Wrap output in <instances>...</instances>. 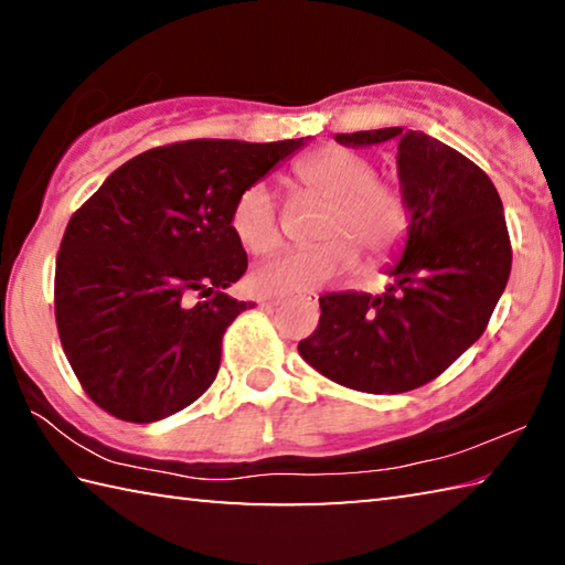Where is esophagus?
Listing matches in <instances>:
<instances>
[{"label":"esophagus","mask_w":565,"mask_h":565,"mask_svg":"<svg viewBox=\"0 0 565 565\" xmlns=\"http://www.w3.org/2000/svg\"><path fill=\"white\" fill-rule=\"evenodd\" d=\"M284 303V299H266V301H262V306H266V309H274V306H281Z\"/></svg>","instance_id":"esophagus-1"}]
</instances>
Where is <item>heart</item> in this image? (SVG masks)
Returning <instances> with one entry per match:
<instances>
[{
  "label": "heart",
  "mask_w": 565,
  "mask_h": 565,
  "mask_svg": "<svg viewBox=\"0 0 565 565\" xmlns=\"http://www.w3.org/2000/svg\"><path fill=\"white\" fill-rule=\"evenodd\" d=\"M306 194L327 202L317 236L323 244L286 252L252 274L254 291L289 296L319 289L351 271L363 254L381 264L396 252L408 228L406 196L396 184L379 179L374 159L349 147H323L294 167ZM232 232L246 252L271 254L281 246L279 204L269 184L246 186L232 209Z\"/></svg>",
  "instance_id": "1"
}]
</instances>
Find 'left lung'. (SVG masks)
Segmentation results:
<instances>
[{
    "label": "left lung",
    "instance_id": "obj_1",
    "mask_svg": "<svg viewBox=\"0 0 565 565\" xmlns=\"http://www.w3.org/2000/svg\"><path fill=\"white\" fill-rule=\"evenodd\" d=\"M398 139L408 206L404 254L381 296L319 299L321 319L301 359L363 394H404L441 376L481 339L511 274V238L493 181L461 151L401 127L337 134L339 145Z\"/></svg>",
    "mask_w": 565,
    "mask_h": 565
}]
</instances>
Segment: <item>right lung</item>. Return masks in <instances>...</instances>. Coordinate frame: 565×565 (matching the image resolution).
I'll return each mask as SVG.
<instances>
[{"label":"right lung","instance_id":"1","mask_svg":"<svg viewBox=\"0 0 565 565\" xmlns=\"http://www.w3.org/2000/svg\"><path fill=\"white\" fill-rule=\"evenodd\" d=\"M303 139H191L129 159L72 214L56 254L54 317L87 396L131 424L167 418L216 379L222 339L252 303L232 209Z\"/></svg>","mask_w":565,"mask_h":565}]
</instances>
